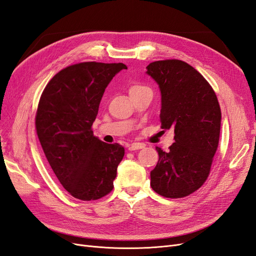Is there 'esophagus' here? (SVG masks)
Masks as SVG:
<instances>
[{"label":"esophagus","instance_id":"esophagus-1","mask_svg":"<svg viewBox=\"0 0 256 256\" xmlns=\"http://www.w3.org/2000/svg\"><path fill=\"white\" fill-rule=\"evenodd\" d=\"M142 148H144V144H142V143H134V144L129 145V147H128V150H129L130 152L138 150H142Z\"/></svg>","mask_w":256,"mask_h":256}]
</instances>
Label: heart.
Listing matches in <instances>:
<instances>
[{"mask_svg": "<svg viewBox=\"0 0 256 256\" xmlns=\"http://www.w3.org/2000/svg\"><path fill=\"white\" fill-rule=\"evenodd\" d=\"M146 88H147L144 86V85H142V84L134 83V84H132V85H131V86H130V88H129V94L131 95V94H134V92H141V90H146Z\"/></svg>", "mask_w": 256, "mask_h": 256, "instance_id": "b5f03b06", "label": "heart"}]
</instances>
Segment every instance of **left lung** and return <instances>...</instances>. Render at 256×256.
Instances as JSON below:
<instances>
[{
  "instance_id": "left-lung-1",
  "label": "left lung",
  "mask_w": 256,
  "mask_h": 256,
  "mask_svg": "<svg viewBox=\"0 0 256 256\" xmlns=\"http://www.w3.org/2000/svg\"><path fill=\"white\" fill-rule=\"evenodd\" d=\"M146 69L161 92V128H173L175 134L168 152L156 147L159 160L150 172V186L164 198L187 196L202 187L210 172L221 127L218 99L186 62L157 60Z\"/></svg>"
}]
</instances>
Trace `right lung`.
<instances>
[{"label":"right lung","instance_id":"add662e5","mask_svg":"<svg viewBox=\"0 0 256 256\" xmlns=\"http://www.w3.org/2000/svg\"><path fill=\"white\" fill-rule=\"evenodd\" d=\"M122 63L85 62L62 69L44 88L35 125L51 168L62 186L82 200L113 189L125 150L100 141L92 130L104 90Z\"/></svg>","mask_w":256,"mask_h":256}]
</instances>
